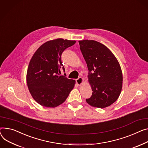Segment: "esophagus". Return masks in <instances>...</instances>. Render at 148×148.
Instances as JSON below:
<instances>
[{"label": "esophagus", "mask_w": 148, "mask_h": 148, "mask_svg": "<svg viewBox=\"0 0 148 148\" xmlns=\"http://www.w3.org/2000/svg\"><path fill=\"white\" fill-rule=\"evenodd\" d=\"M75 82H76V83H77L78 86H80V85L83 83L84 80H83V78L79 77V78H78L77 79L75 80Z\"/></svg>", "instance_id": "obj_1"}]
</instances>
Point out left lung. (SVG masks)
Here are the masks:
<instances>
[{
  "label": "left lung",
  "instance_id": "obj_1",
  "mask_svg": "<svg viewBox=\"0 0 148 148\" xmlns=\"http://www.w3.org/2000/svg\"><path fill=\"white\" fill-rule=\"evenodd\" d=\"M78 43L87 65L88 82L93 91L92 96L86 101L94 107L109 106L117 100L122 89L123 74L120 64L104 45L88 40Z\"/></svg>",
  "mask_w": 148,
  "mask_h": 148
}]
</instances>
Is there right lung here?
I'll use <instances>...</instances> for the list:
<instances>
[{
  "label": "right lung",
  "mask_w": 148,
  "mask_h": 148,
  "mask_svg": "<svg viewBox=\"0 0 148 148\" xmlns=\"http://www.w3.org/2000/svg\"><path fill=\"white\" fill-rule=\"evenodd\" d=\"M75 42L63 38L48 41L33 55L28 67L27 83L38 103L48 108L56 107L65 102L73 89L75 80L60 75L61 69L65 71L61 57L65 49Z\"/></svg>",
  "instance_id": "right-lung-1"
}]
</instances>
